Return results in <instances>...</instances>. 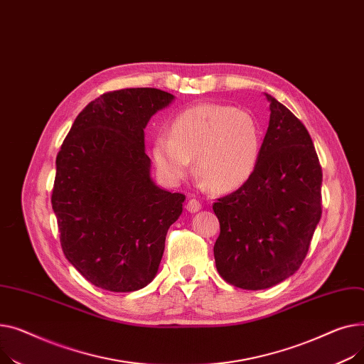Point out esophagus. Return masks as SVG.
<instances>
[{
  "label": "esophagus",
  "mask_w": 364,
  "mask_h": 364,
  "mask_svg": "<svg viewBox=\"0 0 364 364\" xmlns=\"http://www.w3.org/2000/svg\"><path fill=\"white\" fill-rule=\"evenodd\" d=\"M186 210L189 213H197V211L201 210V203L196 198H189L188 203H186Z\"/></svg>",
  "instance_id": "1"
}]
</instances>
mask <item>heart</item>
I'll list each match as a JSON object with an SVG mask.
<instances>
[{"instance_id":"obj_1","label":"heart","mask_w":364,"mask_h":364,"mask_svg":"<svg viewBox=\"0 0 364 364\" xmlns=\"http://www.w3.org/2000/svg\"><path fill=\"white\" fill-rule=\"evenodd\" d=\"M262 132L251 114L228 105L200 104L179 113L170 136L153 141V159L160 176L181 183L196 159L197 172L215 191L244 185L260 159Z\"/></svg>"}]
</instances>
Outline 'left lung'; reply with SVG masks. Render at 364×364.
Returning <instances> with one entry per match:
<instances>
[{"label": "left lung", "instance_id": "8db88e82", "mask_svg": "<svg viewBox=\"0 0 364 364\" xmlns=\"http://www.w3.org/2000/svg\"><path fill=\"white\" fill-rule=\"evenodd\" d=\"M270 120L251 178L213 204L220 222L215 260L226 282L266 289L306 259L322 216V167L306 126L266 94Z\"/></svg>", "mask_w": 364, "mask_h": 364}]
</instances>
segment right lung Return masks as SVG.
Wrapping results in <instances>:
<instances>
[{
  "mask_svg": "<svg viewBox=\"0 0 364 364\" xmlns=\"http://www.w3.org/2000/svg\"><path fill=\"white\" fill-rule=\"evenodd\" d=\"M175 97L156 88L107 92L79 113L55 160L51 196L66 259L92 285L132 292L159 270L185 196L151 179L144 129Z\"/></svg>",
  "mask_w": 364,
  "mask_h": 364,
  "instance_id": "obj_1",
  "label": "right lung"
}]
</instances>
